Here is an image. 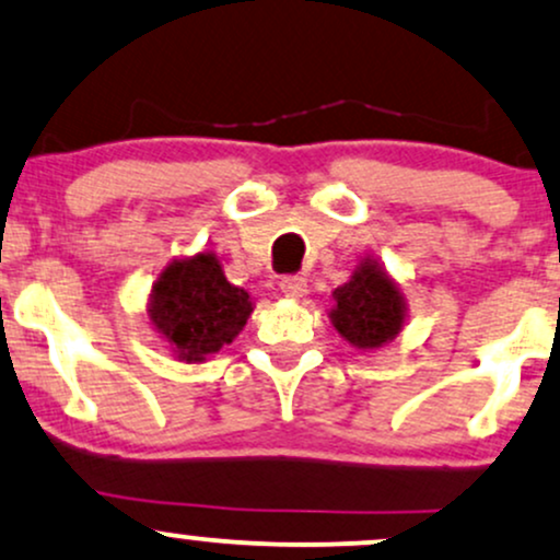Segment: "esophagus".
<instances>
[{"label": "esophagus", "instance_id": "34e87169", "mask_svg": "<svg viewBox=\"0 0 560 560\" xmlns=\"http://www.w3.org/2000/svg\"><path fill=\"white\" fill-rule=\"evenodd\" d=\"M279 287H281V292L292 300H298L307 292V281L302 279V276H284V279L279 281Z\"/></svg>", "mask_w": 560, "mask_h": 560}]
</instances>
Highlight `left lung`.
<instances>
[{
  "mask_svg": "<svg viewBox=\"0 0 560 560\" xmlns=\"http://www.w3.org/2000/svg\"><path fill=\"white\" fill-rule=\"evenodd\" d=\"M331 324L350 345L374 350L402 329L405 302L400 289L374 260L361 262L352 279L334 292Z\"/></svg>",
  "mask_w": 560,
  "mask_h": 560,
  "instance_id": "8db88e82",
  "label": "left lung"
}]
</instances>
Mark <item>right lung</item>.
I'll use <instances>...</instances> for the list:
<instances>
[{"mask_svg": "<svg viewBox=\"0 0 560 560\" xmlns=\"http://www.w3.org/2000/svg\"><path fill=\"white\" fill-rule=\"evenodd\" d=\"M249 313V294L229 284L213 253L171 262L152 287V324L184 361H205L229 345Z\"/></svg>", "mask_w": 560, "mask_h": 560, "instance_id": "right-lung-1", "label": "right lung"}]
</instances>
